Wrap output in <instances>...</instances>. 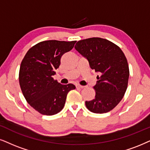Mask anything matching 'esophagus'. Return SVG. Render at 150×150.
I'll list each match as a JSON object with an SVG mask.
<instances>
[{"label": "esophagus", "mask_w": 150, "mask_h": 150, "mask_svg": "<svg viewBox=\"0 0 150 150\" xmlns=\"http://www.w3.org/2000/svg\"><path fill=\"white\" fill-rule=\"evenodd\" d=\"M76 87H77V88H85L84 86H81V85H79V84L77 85Z\"/></svg>", "instance_id": "esophagus-1"}]
</instances>
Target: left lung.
Returning a JSON list of instances; mask_svg holds the SVG:
<instances>
[{
    "mask_svg": "<svg viewBox=\"0 0 150 150\" xmlns=\"http://www.w3.org/2000/svg\"><path fill=\"white\" fill-rule=\"evenodd\" d=\"M75 48L99 73L93 86L96 96L85 102L86 108L95 113L109 112L118 105L127 88L129 70L124 53L113 43L98 37L77 41Z\"/></svg>",
    "mask_w": 150,
    "mask_h": 150,
    "instance_id": "obj_1",
    "label": "left lung"
}]
</instances>
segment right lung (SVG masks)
<instances>
[{"label":"right lung","instance_id":"1","mask_svg":"<svg viewBox=\"0 0 150 150\" xmlns=\"http://www.w3.org/2000/svg\"><path fill=\"white\" fill-rule=\"evenodd\" d=\"M76 41L48 40L32 47L22 60L19 84L28 104L43 115H52L60 112L66 96L75 85L61 84L53 76L61 64L64 53L73 48Z\"/></svg>","mask_w":150,"mask_h":150}]
</instances>
